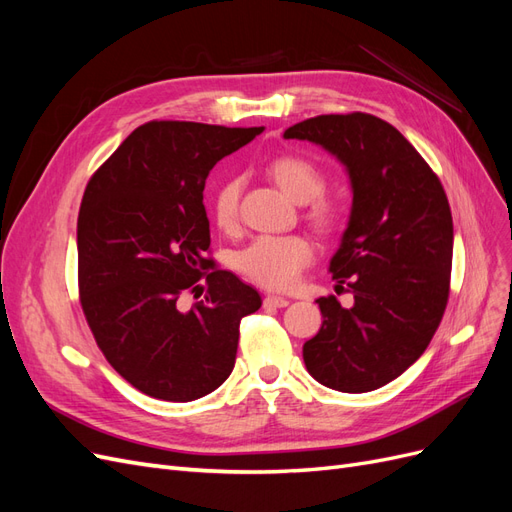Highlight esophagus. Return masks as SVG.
<instances>
[{"instance_id":"1","label":"esophagus","mask_w":512,"mask_h":512,"mask_svg":"<svg viewBox=\"0 0 512 512\" xmlns=\"http://www.w3.org/2000/svg\"><path fill=\"white\" fill-rule=\"evenodd\" d=\"M262 303H265V307H286L290 301L286 297H277V294H267Z\"/></svg>"}]
</instances>
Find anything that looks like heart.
<instances>
[{"label":"heart","mask_w":512,"mask_h":512,"mask_svg":"<svg viewBox=\"0 0 512 512\" xmlns=\"http://www.w3.org/2000/svg\"><path fill=\"white\" fill-rule=\"evenodd\" d=\"M269 173L275 183L297 203L314 201L312 218L320 226H331L337 218V207L318 198L324 190L320 170L305 158L282 156L271 162ZM241 179L228 177L213 192L211 211L220 228H230L237 220ZM314 247L303 235H260L235 254V267L260 286L271 290L290 288L299 280L301 271L312 262Z\"/></svg>","instance_id":"b5f03b06"}]
</instances>
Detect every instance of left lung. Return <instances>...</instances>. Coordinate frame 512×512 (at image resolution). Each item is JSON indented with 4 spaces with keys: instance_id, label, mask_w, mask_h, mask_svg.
Wrapping results in <instances>:
<instances>
[{
    "instance_id": "obj_1",
    "label": "left lung",
    "mask_w": 512,
    "mask_h": 512,
    "mask_svg": "<svg viewBox=\"0 0 512 512\" xmlns=\"http://www.w3.org/2000/svg\"><path fill=\"white\" fill-rule=\"evenodd\" d=\"M284 138L320 145L346 168L348 226L329 262L354 305L320 297L322 327L303 346L320 384L367 393L425 352L448 301L453 215L436 173L391 123L367 113L318 115Z\"/></svg>"
}]
</instances>
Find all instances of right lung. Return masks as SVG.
Here are the masks:
<instances>
[{
	"instance_id": "obj_1",
	"label": "right lung",
	"mask_w": 512,
	"mask_h": 512,
	"mask_svg": "<svg viewBox=\"0 0 512 512\" xmlns=\"http://www.w3.org/2000/svg\"><path fill=\"white\" fill-rule=\"evenodd\" d=\"M265 128L149 121L87 183L76 224L81 305L106 361L141 393L194 401L235 367L239 324L260 294L205 258L209 170ZM207 268L208 294L188 313Z\"/></svg>"
}]
</instances>
